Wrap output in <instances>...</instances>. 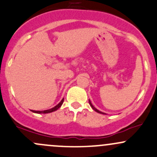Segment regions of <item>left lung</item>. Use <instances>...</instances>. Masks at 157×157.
<instances>
[{
    "instance_id": "left-lung-1",
    "label": "left lung",
    "mask_w": 157,
    "mask_h": 157,
    "mask_svg": "<svg viewBox=\"0 0 157 157\" xmlns=\"http://www.w3.org/2000/svg\"><path fill=\"white\" fill-rule=\"evenodd\" d=\"M89 103H90V106H91V107H92V109H93V110H95V111H96V112H97V113H102V114H106V113H103V112H101V111H100V110H97V109H96V108H95V107H94V106H93V105H92V103H91V101H90V100H89Z\"/></svg>"
}]
</instances>
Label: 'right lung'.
<instances>
[{
    "label": "right lung",
    "mask_w": 157,
    "mask_h": 157,
    "mask_svg": "<svg viewBox=\"0 0 157 157\" xmlns=\"http://www.w3.org/2000/svg\"><path fill=\"white\" fill-rule=\"evenodd\" d=\"M63 101H64V98L62 101H61L59 102V104H58L56 106H55L54 108H52L51 109H49V110H32V112H34V113H51V112L56 111V110H58V109H59L61 106H62V105L63 104Z\"/></svg>",
    "instance_id": "right-lung-1"
}]
</instances>
